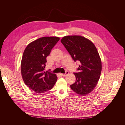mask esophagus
<instances>
[{"label":"esophagus","instance_id":"esophagus-1","mask_svg":"<svg viewBox=\"0 0 125 125\" xmlns=\"http://www.w3.org/2000/svg\"><path fill=\"white\" fill-rule=\"evenodd\" d=\"M69 74V72H68V71H66V73H65V74H62L61 75H62V76H63V77H65V76H66L67 74Z\"/></svg>","mask_w":125,"mask_h":125}]
</instances>
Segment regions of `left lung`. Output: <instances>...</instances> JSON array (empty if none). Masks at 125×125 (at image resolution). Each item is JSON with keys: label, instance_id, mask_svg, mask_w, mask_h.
Segmentation results:
<instances>
[{"label": "left lung", "instance_id": "obj_1", "mask_svg": "<svg viewBox=\"0 0 125 125\" xmlns=\"http://www.w3.org/2000/svg\"><path fill=\"white\" fill-rule=\"evenodd\" d=\"M61 42L75 62L81 65L74 73L76 82L70 85L72 90L78 94H90L96 86L102 69L101 61L94 44L84 37L79 35L64 37Z\"/></svg>", "mask_w": 125, "mask_h": 125}]
</instances>
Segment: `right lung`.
Wrapping results in <instances>:
<instances>
[{
    "mask_svg": "<svg viewBox=\"0 0 125 125\" xmlns=\"http://www.w3.org/2000/svg\"><path fill=\"white\" fill-rule=\"evenodd\" d=\"M59 40L56 37L39 38L29 43L24 50L21 64L22 76L26 85L35 93L48 91L57 80L56 74L44 69L47 56Z\"/></svg>",
    "mask_w": 125,
    "mask_h": 125,
    "instance_id": "add662e5",
    "label": "right lung"
}]
</instances>
